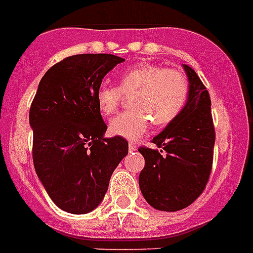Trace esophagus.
I'll return each mask as SVG.
<instances>
[{"label":"esophagus","instance_id":"34e87169","mask_svg":"<svg viewBox=\"0 0 253 253\" xmlns=\"http://www.w3.org/2000/svg\"><path fill=\"white\" fill-rule=\"evenodd\" d=\"M128 148H130V151H136V148H137L136 143H132V141H131L130 144H128Z\"/></svg>","mask_w":253,"mask_h":253}]
</instances>
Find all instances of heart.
<instances>
[{
    "mask_svg": "<svg viewBox=\"0 0 253 253\" xmlns=\"http://www.w3.org/2000/svg\"><path fill=\"white\" fill-rule=\"evenodd\" d=\"M131 94L130 105L133 109L116 117L109 130L113 135L136 140L147 132L152 121L161 127L178 118L188 100L190 83L180 70L155 63L130 67L120 75L118 85H98V110L104 116H112L120 109L123 97Z\"/></svg>",
    "mask_w": 253,
    "mask_h": 253,
    "instance_id": "1",
    "label": "heart"
}]
</instances>
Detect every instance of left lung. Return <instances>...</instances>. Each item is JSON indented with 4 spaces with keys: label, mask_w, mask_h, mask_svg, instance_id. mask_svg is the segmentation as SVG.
<instances>
[{
    "label": "left lung",
    "mask_w": 253,
    "mask_h": 253,
    "mask_svg": "<svg viewBox=\"0 0 253 253\" xmlns=\"http://www.w3.org/2000/svg\"><path fill=\"white\" fill-rule=\"evenodd\" d=\"M183 67L190 82L186 106L153 137L152 143L161 151L139 148L145 160L139 175L141 194L148 204L164 212L192 204L205 190L213 165L215 131L209 92L194 70Z\"/></svg>",
    "instance_id": "left-lung-1"
}]
</instances>
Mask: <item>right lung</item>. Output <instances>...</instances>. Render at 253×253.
Instances as JSON below:
<instances>
[{
	"mask_svg": "<svg viewBox=\"0 0 253 253\" xmlns=\"http://www.w3.org/2000/svg\"><path fill=\"white\" fill-rule=\"evenodd\" d=\"M123 61L104 53L71 55L53 65L39 83L30 109L32 159L49 198L65 212L93 211L128 153L125 137H104L108 126L96 102L104 77Z\"/></svg>",
	"mask_w": 253,
	"mask_h": 253,
	"instance_id": "right-lung-1",
	"label": "right lung"
}]
</instances>
